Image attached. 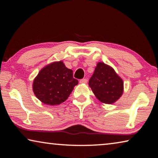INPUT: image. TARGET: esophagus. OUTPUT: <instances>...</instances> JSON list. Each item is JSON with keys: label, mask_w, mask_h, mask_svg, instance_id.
<instances>
[{"label": "esophagus", "mask_w": 158, "mask_h": 158, "mask_svg": "<svg viewBox=\"0 0 158 158\" xmlns=\"http://www.w3.org/2000/svg\"><path fill=\"white\" fill-rule=\"evenodd\" d=\"M87 79H81L80 80V81H79V83H87Z\"/></svg>", "instance_id": "obj_1"}]
</instances>
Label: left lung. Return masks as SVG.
Wrapping results in <instances>:
<instances>
[{"label": "left lung", "instance_id": "left-lung-1", "mask_svg": "<svg viewBox=\"0 0 158 158\" xmlns=\"http://www.w3.org/2000/svg\"><path fill=\"white\" fill-rule=\"evenodd\" d=\"M97 99L105 104H113L118 100L123 92V81L111 66L98 62L89 81Z\"/></svg>", "mask_w": 158, "mask_h": 158}]
</instances>
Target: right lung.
<instances>
[{
    "label": "right lung",
    "mask_w": 158,
    "mask_h": 158,
    "mask_svg": "<svg viewBox=\"0 0 158 158\" xmlns=\"http://www.w3.org/2000/svg\"><path fill=\"white\" fill-rule=\"evenodd\" d=\"M78 80L73 78L71 69L62 61L49 64L40 70L32 84V89L40 101L48 105H58L69 98Z\"/></svg>",
    "instance_id": "right-lung-1"
}]
</instances>
